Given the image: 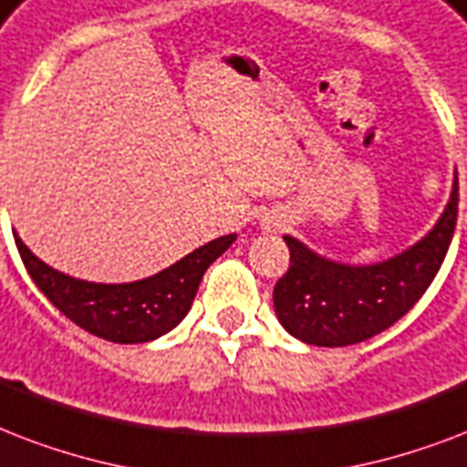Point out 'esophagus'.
<instances>
[{
	"label": "esophagus",
	"instance_id": "34e87169",
	"mask_svg": "<svg viewBox=\"0 0 467 467\" xmlns=\"http://www.w3.org/2000/svg\"><path fill=\"white\" fill-rule=\"evenodd\" d=\"M280 223H283V219H280V216H275V222H273V226H280Z\"/></svg>",
	"mask_w": 467,
	"mask_h": 467
}]
</instances>
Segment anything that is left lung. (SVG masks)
<instances>
[{
    "label": "left lung",
    "mask_w": 467,
    "mask_h": 467,
    "mask_svg": "<svg viewBox=\"0 0 467 467\" xmlns=\"http://www.w3.org/2000/svg\"><path fill=\"white\" fill-rule=\"evenodd\" d=\"M458 177L451 202L429 234L395 258L375 265H343L285 236L290 270L273 290L275 314L309 346H350L389 328L429 290L455 231Z\"/></svg>",
    "instance_id": "8db88e82"
}]
</instances>
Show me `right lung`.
<instances>
[{
    "instance_id": "add662e5",
    "label": "right lung",
    "mask_w": 467,
    "mask_h": 467,
    "mask_svg": "<svg viewBox=\"0 0 467 467\" xmlns=\"http://www.w3.org/2000/svg\"><path fill=\"white\" fill-rule=\"evenodd\" d=\"M14 241L31 280L67 319L104 341L146 343L187 317L207 267L236 241V234L209 241L168 270L126 285L75 280L36 258L19 236Z\"/></svg>"
}]
</instances>
